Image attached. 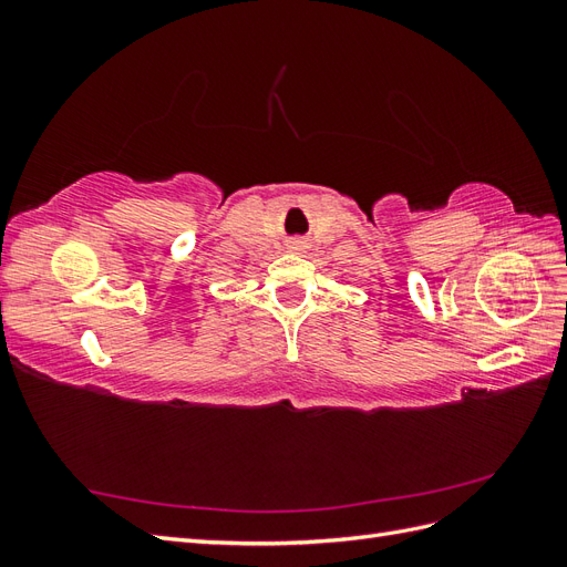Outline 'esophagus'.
<instances>
[{
  "mask_svg": "<svg viewBox=\"0 0 567 567\" xmlns=\"http://www.w3.org/2000/svg\"><path fill=\"white\" fill-rule=\"evenodd\" d=\"M290 248H305V241H302V238H290V244H288Z\"/></svg>",
  "mask_w": 567,
  "mask_h": 567,
  "instance_id": "34e87169",
  "label": "esophagus"
}]
</instances>
